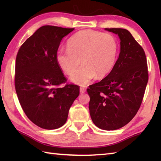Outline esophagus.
<instances>
[{
  "label": "esophagus",
  "instance_id": "34e87169",
  "mask_svg": "<svg viewBox=\"0 0 161 161\" xmlns=\"http://www.w3.org/2000/svg\"><path fill=\"white\" fill-rule=\"evenodd\" d=\"M80 90L81 93H85V92H86V88H84V87H80Z\"/></svg>",
  "mask_w": 161,
  "mask_h": 161
}]
</instances>
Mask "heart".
<instances>
[{
  "instance_id": "1",
  "label": "heart",
  "mask_w": 161,
  "mask_h": 161,
  "mask_svg": "<svg viewBox=\"0 0 161 161\" xmlns=\"http://www.w3.org/2000/svg\"><path fill=\"white\" fill-rule=\"evenodd\" d=\"M118 53V42L111 34L84 30L69 39L68 49L57 51L56 60L61 69L71 75L81 59L83 66L73 74L71 80L84 86L95 77L102 79L110 73L117 60Z\"/></svg>"
}]
</instances>
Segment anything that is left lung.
Masks as SVG:
<instances>
[{
    "mask_svg": "<svg viewBox=\"0 0 161 161\" xmlns=\"http://www.w3.org/2000/svg\"><path fill=\"white\" fill-rule=\"evenodd\" d=\"M120 39V53L107 77L90 85L89 111L98 128L115 130L131 120L142 104L149 74L142 46L127 30L106 28Z\"/></svg>",
    "mask_w": 161,
    "mask_h": 161,
    "instance_id": "left-lung-1",
    "label": "left lung"
}]
</instances>
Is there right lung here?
I'll list each match as a JSON object with an SVG mask.
<instances>
[{
  "mask_svg": "<svg viewBox=\"0 0 161 161\" xmlns=\"http://www.w3.org/2000/svg\"><path fill=\"white\" fill-rule=\"evenodd\" d=\"M74 28L41 27L17 53L14 84L20 104L30 120L39 127L55 129L66 123L80 86L66 84L56 54L61 39Z\"/></svg>",
  "mask_w": 161,
  "mask_h": 161,
  "instance_id": "right-lung-1",
  "label": "right lung"
}]
</instances>
